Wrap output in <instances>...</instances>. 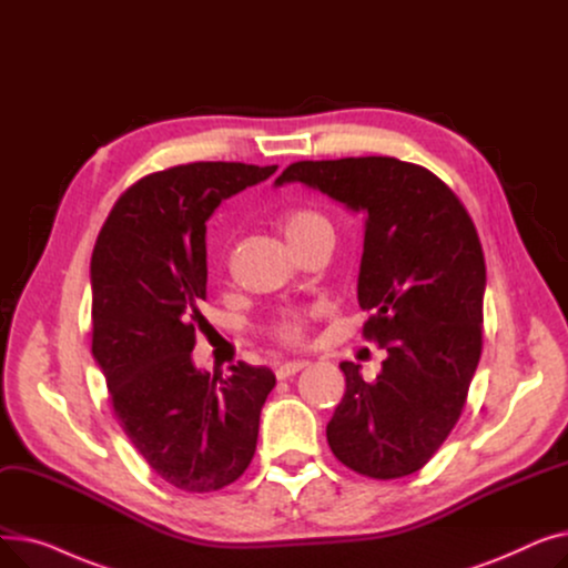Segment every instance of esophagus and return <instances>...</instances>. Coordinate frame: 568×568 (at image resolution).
<instances>
[{
  "mask_svg": "<svg viewBox=\"0 0 568 568\" xmlns=\"http://www.w3.org/2000/svg\"><path fill=\"white\" fill-rule=\"evenodd\" d=\"M306 366H308V362H287V364H281V366L276 368V377H278V379H287V377L296 375V373H300V371L306 368Z\"/></svg>",
  "mask_w": 568,
  "mask_h": 568,
  "instance_id": "obj_1",
  "label": "esophagus"
}]
</instances>
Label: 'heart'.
Segmentation results:
<instances>
[{"mask_svg": "<svg viewBox=\"0 0 568 568\" xmlns=\"http://www.w3.org/2000/svg\"><path fill=\"white\" fill-rule=\"evenodd\" d=\"M281 230L296 253H302L322 234L334 236L332 223L326 221L320 212H315V209H292V212L283 214ZM306 326H308V311L287 308V311H281L272 322L266 324V332L283 345H300L306 338Z\"/></svg>", "mask_w": 568, "mask_h": 568, "instance_id": "1", "label": "heart"}]
</instances>
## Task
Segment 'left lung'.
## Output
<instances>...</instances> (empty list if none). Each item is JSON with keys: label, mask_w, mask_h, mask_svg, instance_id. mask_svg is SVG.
Here are the masks:
<instances>
[{"label": "left lung", "mask_w": 568, "mask_h": 568, "mask_svg": "<svg viewBox=\"0 0 568 568\" xmlns=\"http://www.w3.org/2000/svg\"><path fill=\"white\" fill-rule=\"evenodd\" d=\"M302 182L366 214L359 306L364 336L386 349L375 382L343 362L345 396L326 439L371 479L422 469L460 419L481 359L486 260L458 195L430 170L392 156L300 161Z\"/></svg>", "instance_id": "left-lung-1"}]
</instances>
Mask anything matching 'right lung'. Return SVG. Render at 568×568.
Returning <instances> with one entry per match:
<instances>
[{
    "label": "right lung",
    "instance_id": "1",
    "mask_svg": "<svg viewBox=\"0 0 568 568\" xmlns=\"http://www.w3.org/2000/svg\"><path fill=\"white\" fill-rule=\"evenodd\" d=\"M278 165L200 161L142 176L112 206L92 253V354L119 426L163 481L214 493L253 460L274 373L239 362L202 373L206 221Z\"/></svg>",
    "mask_w": 568,
    "mask_h": 568
}]
</instances>
